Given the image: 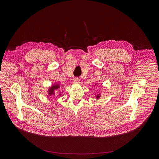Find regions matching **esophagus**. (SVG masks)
Returning <instances> with one entry per match:
<instances>
[{
	"label": "esophagus",
	"mask_w": 159,
	"mask_h": 159,
	"mask_svg": "<svg viewBox=\"0 0 159 159\" xmlns=\"http://www.w3.org/2000/svg\"><path fill=\"white\" fill-rule=\"evenodd\" d=\"M80 79L79 77H75L74 79V82L75 84H79L80 83Z\"/></svg>",
	"instance_id": "34e87169"
}]
</instances>
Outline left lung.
<instances>
[{"label":"left lung","mask_w":159,"mask_h":159,"mask_svg":"<svg viewBox=\"0 0 159 159\" xmlns=\"http://www.w3.org/2000/svg\"><path fill=\"white\" fill-rule=\"evenodd\" d=\"M96 98H97V99H99V95H98V96H97V97H96Z\"/></svg>","instance_id":"obj_1"}]
</instances>
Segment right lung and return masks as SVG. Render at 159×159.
<instances>
[{
  "instance_id": "1",
  "label": "right lung",
  "mask_w": 159,
  "mask_h": 159,
  "mask_svg": "<svg viewBox=\"0 0 159 159\" xmlns=\"http://www.w3.org/2000/svg\"><path fill=\"white\" fill-rule=\"evenodd\" d=\"M59 87H60V85H58V84H56V85H52V87L50 89V90H49V94L50 95H52V94H54V91L55 90H57V89H58V88H59Z\"/></svg>"
}]
</instances>
